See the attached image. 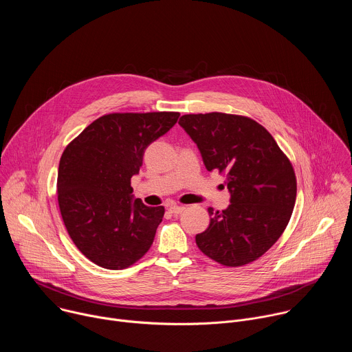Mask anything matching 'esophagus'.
I'll return each instance as SVG.
<instances>
[{
  "instance_id": "1",
  "label": "esophagus",
  "mask_w": 352,
  "mask_h": 352,
  "mask_svg": "<svg viewBox=\"0 0 352 352\" xmlns=\"http://www.w3.org/2000/svg\"><path fill=\"white\" fill-rule=\"evenodd\" d=\"M168 210H170L173 214H179V213H182V212L185 210V208H184V206H179V205H171V206L168 208Z\"/></svg>"
}]
</instances>
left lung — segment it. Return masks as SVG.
Segmentation results:
<instances>
[{
	"label": "left lung",
	"instance_id": "8db88e82",
	"mask_svg": "<svg viewBox=\"0 0 352 352\" xmlns=\"http://www.w3.org/2000/svg\"><path fill=\"white\" fill-rule=\"evenodd\" d=\"M179 125L197 144L208 171L226 175L230 206L213 212L197 248L214 262L239 267L259 259L284 232L296 199L289 159L255 120L226 114H186Z\"/></svg>",
	"mask_w": 352,
	"mask_h": 352
}]
</instances>
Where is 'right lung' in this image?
Returning <instances> with one entry per match:
<instances>
[{
    "mask_svg": "<svg viewBox=\"0 0 352 352\" xmlns=\"http://www.w3.org/2000/svg\"><path fill=\"white\" fill-rule=\"evenodd\" d=\"M179 113H111L68 143L60 160L57 196L65 228L94 265L121 270L150 249L164 208L132 202V175L144 148L168 132Z\"/></svg>",
    "mask_w": 352,
    "mask_h": 352,
    "instance_id": "right-lung-1",
    "label": "right lung"
}]
</instances>
